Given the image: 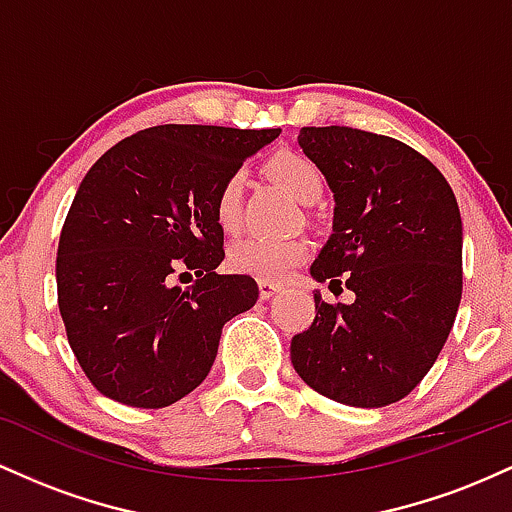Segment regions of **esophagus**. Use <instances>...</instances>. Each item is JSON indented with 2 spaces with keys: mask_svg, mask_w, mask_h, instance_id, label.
<instances>
[{
  "mask_svg": "<svg viewBox=\"0 0 512 512\" xmlns=\"http://www.w3.org/2000/svg\"><path fill=\"white\" fill-rule=\"evenodd\" d=\"M257 286H260V298L262 301H269V298L274 296V293H279L284 286L281 284H274V281H267V279H260L257 281Z\"/></svg>",
  "mask_w": 512,
  "mask_h": 512,
  "instance_id": "obj_1",
  "label": "esophagus"
}]
</instances>
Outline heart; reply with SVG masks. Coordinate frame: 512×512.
I'll list each match as a JSON object with an SVG mask.
<instances>
[{"label":"heart","mask_w":512,"mask_h":512,"mask_svg":"<svg viewBox=\"0 0 512 512\" xmlns=\"http://www.w3.org/2000/svg\"><path fill=\"white\" fill-rule=\"evenodd\" d=\"M264 170L301 202H315L325 187V178L317 163L298 151H276L267 158ZM214 221L223 233H236L243 223V175L240 173L228 175L216 190ZM305 257H308V243L303 238L250 236L238 240L228 250L231 269L267 281L289 279V274Z\"/></svg>","instance_id":"obj_1"}]
</instances>
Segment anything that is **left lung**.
<instances>
[{"label":"left lung","instance_id":"left-lung-1","mask_svg":"<svg viewBox=\"0 0 512 512\" xmlns=\"http://www.w3.org/2000/svg\"><path fill=\"white\" fill-rule=\"evenodd\" d=\"M303 154L334 192V233L310 267L315 320L291 339L303 383L349 407L399 402L424 380L462 298V219L443 173L404 142L354 127H303Z\"/></svg>","mask_w":512,"mask_h":512}]
</instances>
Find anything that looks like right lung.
Masks as SVG:
<instances>
[{
	"instance_id": "add662e5",
	"label": "right lung",
	"mask_w": 512,
	"mask_h": 512,
	"mask_svg": "<svg viewBox=\"0 0 512 512\" xmlns=\"http://www.w3.org/2000/svg\"><path fill=\"white\" fill-rule=\"evenodd\" d=\"M281 129L158 125L117 142L81 180L57 245V305L91 385L161 409L214 366L221 330L260 289L219 274L214 197ZM196 274L182 290L177 279Z\"/></svg>"
}]
</instances>
